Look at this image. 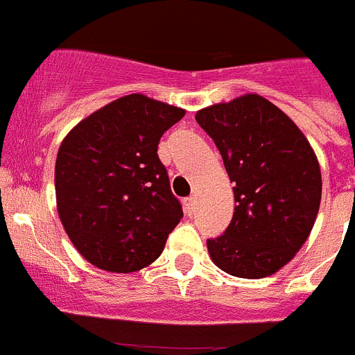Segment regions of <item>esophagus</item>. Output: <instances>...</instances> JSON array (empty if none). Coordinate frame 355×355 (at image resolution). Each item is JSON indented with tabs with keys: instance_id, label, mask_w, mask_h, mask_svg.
Wrapping results in <instances>:
<instances>
[{
	"instance_id": "esophagus-1",
	"label": "esophagus",
	"mask_w": 355,
	"mask_h": 355,
	"mask_svg": "<svg viewBox=\"0 0 355 355\" xmlns=\"http://www.w3.org/2000/svg\"><path fill=\"white\" fill-rule=\"evenodd\" d=\"M193 206H196V197H187V199L183 200V208L188 215L193 211Z\"/></svg>"
}]
</instances>
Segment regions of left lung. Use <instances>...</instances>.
<instances>
[{
  "label": "left lung",
  "instance_id": "obj_1",
  "mask_svg": "<svg viewBox=\"0 0 355 355\" xmlns=\"http://www.w3.org/2000/svg\"><path fill=\"white\" fill-rule=\"evenodd\" d=\"M196 121L234 183L233 220L206 241L209 258L234 277H268L295 258L315 225L322 199L315 150L283 110L258 94L199 110Z\"/></svg>",
  "mask_w": 355,
  "mask_h": 355
}]
</instances>
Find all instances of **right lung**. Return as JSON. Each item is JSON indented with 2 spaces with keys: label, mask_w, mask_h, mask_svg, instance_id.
<instances>
[{
  "label": "right lung",
  "mask_w": 355,
  "mask_h": 355,
  "mask_svg": "<svg viewBox=\"0 0 355 355\" xmlns=\"http://www.w3.org/2000/svg\"><path fill=\"white\" fill-rule=\"evenodd\" d=\"M183 117V108L130 94L96 110L62 140L56 209L72 245L97 268L142 270L183 218L158 158L162 135Z\"/></svg>",
  "instance_id": "add662e5"
}]
</instances>
